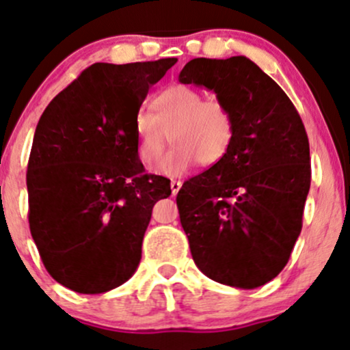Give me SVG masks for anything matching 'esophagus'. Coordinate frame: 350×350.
Masks as SVG:
<instances>
[{
  "instance_id": "esophagus-1",
  "label": "esophagus",
  "mask_w": 350,
  "mask_h": 350,
  "mask_svg": "<svg viewBox=\"0 0 350 350\" xmlns=\"http://www.w3.org/2000/svg\"><path fill=\"white\" fill-rule=\"evenodd\" d=\"M180 187H183V183H180V180H176V179L171 180V192H172V196H176V193L179 192Z\"/></svg>"
}]
</instances>
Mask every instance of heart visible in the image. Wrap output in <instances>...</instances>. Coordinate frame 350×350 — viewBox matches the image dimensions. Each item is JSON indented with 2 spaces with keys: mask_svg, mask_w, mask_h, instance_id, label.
Wrapping results in <instances>:
<instances>
[{
  "mask_svg": "<svg viewBox=\"0 0 350 350\" xmlns=\"http://www.w3.org/2000/svg\"><path fill=\"white\" fill-rule=\"evenodd\" d=\"M234 117L220 99L204 94L186 84H174L151 99V112L135 117L137 157L146 170L161 161L170 134L175 148L158 167L159 174L183 176L199 161L213 166L228 153L234 140Z\"/></svg>",
  "mask_w": 350,
  "mask_h": 350,
  "instance_id": "b5f03b06",
  "label": "heart"
}]
</instances>
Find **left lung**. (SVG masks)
Listing matches in <instances>:
<instances>
[{"label": "left lung", "instance_id": "obj_1", "mask_svg": "<svg viewBox=\"0 0 350 350\" xmlns=\"http://www.w3.org/2000/svg\"><path fill=\"white\" fill-rule=\"evenodd\" d=\"M179 83L215 92L234 117L220 163L184 183L180 225L208 279L258 288L288 262L310 192V143L295 106L246 57L193 58Z\"/></svg>", "mask_w": 350, "mask_h": 350}]
</instances>
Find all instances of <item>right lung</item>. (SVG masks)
Segmentation results:
<instances>
[{
    "label": "right lung",
    "instance_id": "1",
    "mask_svg": "<svg viewBox=\"0 0 350 350\" xmlns=\"http://www.w3.org/2000/svg\"><path fill=\"white\" fill-rule=\"evenodd\" d=\"M176 62L94 63L42 113L27 164L29 226L63 287L109 292L140 264L151 210L171 196V180L145 172L135 117Z\"/></svg>",
    "mask_w": 350,
    "mask_h": 350
}]
</instances>
